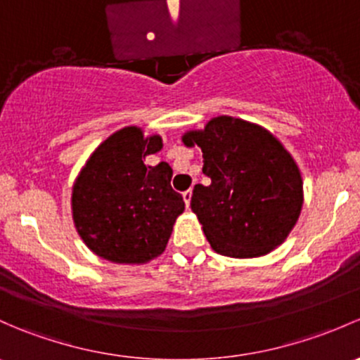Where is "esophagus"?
Here are the masks:
<instances>
[{"instance_id":"obj_1","label":"esophagus","mask_w":360,"mask_h":360,"mask_svg":"<svg viewBox=\"0 0 360 360\" xmlns=\"http://www.w3.org/2000/svg\"><path fill=\"white\" fill-rule=\"evenodd\" d=\"M191 195H193L191 190H188V191L183 193V200H184V203H186V207H190V203H191Z\"/></svg>"}]
</instances>
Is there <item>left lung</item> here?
Instances as JSON below:
<instances>
[{"instance_id": "obj_1", "label": "left lung", "mask_w": 360, "mask_h": 360, "mask_svg": "<svg viewBox=\"0 0 360 360\" xmlns=\"http://www.w3.org/2000/svg\"><path fill=\"white\" fill-rule=\"evenodd\" d=\"M203 153L209 186L196 184L191 210L221 255L250 259L281 245L302 210V176L291 155L266 129L215 117L183 136Z\"/></svg>"}]
</instances>
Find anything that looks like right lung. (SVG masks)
I'll return each mask as SVG.
<instances>
[{"label":"right lung","mask_w":360,"mask_h":360,"mask_svg":"<svg viewBox=\"0 0 360 360\" xmlns=\"http://www.w3.org/2000/svg\"><path fill=\"white\" fill-rule=\"evenodd\" d=\"M160 148V136L143 138L138 127H124L94 150L79 174L72 191L75 228L101 259L143 264L165 250L184 202L170 186L169 164H143Z\"/></svg>","instance_id":"add662e5"}]
</instances>
